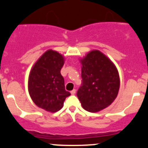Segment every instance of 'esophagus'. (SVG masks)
Masks as SVG:
<instances>
[{
  "instance_id": "esophagus-1",
  "label": "esophagus",
  "mask_w": 148,
  "mask_h": 148,
  "mask_svg": "<svg viewBox=\"0 0 148 148\" xmlns=\"http://www.w3.org/2000/svg\"><path fill=\"white\" fill-rule=\"evenodd\" d=\"M75 92H76V90H75V89H74V90H72V91H71V92H70V93H71L72 95H74V94L75 93Z\"/></svg>"
}]
</instances>
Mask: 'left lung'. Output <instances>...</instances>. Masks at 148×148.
Returning a JSON list of instances; mask_svg holds the SVG:
<instances>
[{
  "label": "left lung",
  "instance_id": "1",
  "mask_svg": "<svg viewBox=\"0 0 148 148\" xmlns=\"http://www.w3.org/2000/svg\"><path fill=\"white\" fill-rule=\"evenodd\" d=\"M82 84L77 96L82 107L91 113L108 108L118 95L119 72L110 58L99 50L90 51L81 59Z\"/></svg>",
  "mask_w": 148,
  "mask_h": 148
}]
</instances>
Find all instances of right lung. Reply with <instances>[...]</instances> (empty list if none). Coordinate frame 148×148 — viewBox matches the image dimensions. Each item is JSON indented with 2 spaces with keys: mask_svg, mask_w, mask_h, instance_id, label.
<instances>
[{
  "mask_svg": "<svg viewBox=\"0 0 148 148\" xmlns=\"http://www.w3.org/2000/svg\"><path fill=\"white\" fill-rule=\"evenodd\" d=\"M64 64L61 54L49 49L35 63L29 73L28 90L36 105L46 111L55 113L64 106L70 92L65 90L61 70Z\"/></svg>",
  "mask_w": 148,
  "mask_h": 148,
  "instance_id": "1",
  "label": "right lung"
}]
</instances>
